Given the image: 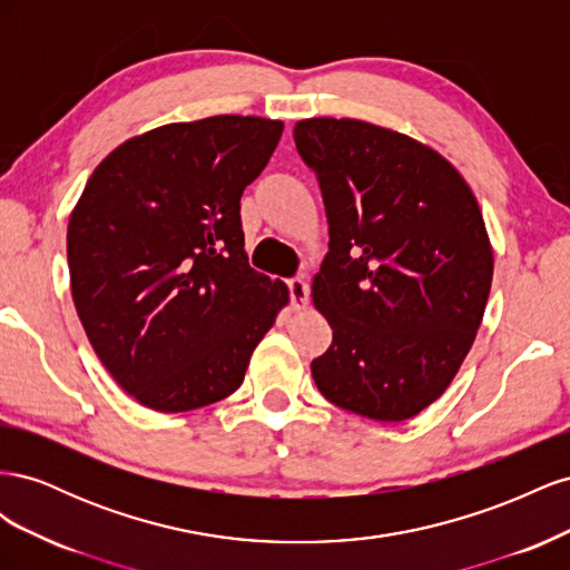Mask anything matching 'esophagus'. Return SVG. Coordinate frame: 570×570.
<instances>
[{
	"label": "esophagus",
	"instance_id": "obj_1",
	"mask_svg": "<svg viewBox=\"0 0 570 570\" xmlns=\"http://www.w3.org/2000/svg\"><path fill=\"white\" fill-rule=\"evenodd\" d=\"M287 287H289V304L295 312H302V308H306L308 304V285L304 278H292L287 281Z\"/></svg>",
	"mask_w": 570,
	"mask_h": 570
}]
</instances>
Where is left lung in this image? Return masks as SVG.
<instances>
[{
    "mask_svg": "<svg viewBox=\"0 0 570 570\" xmlns=\"http://www.w3.org/2000/svg\"><path fill=\"white\" fill-rule=\"evenodd\" d=\"M292 135L331 235L312 285L333 327L316 387L406 421L450 387L485 314L494 256L475 195L433 147L368 120L304 118Z\"/></svg>",
    "mask_w": 570,
    "mask_h": 570,
    "instance_id": "1",
    "label": "left lung"
}]
</instances>
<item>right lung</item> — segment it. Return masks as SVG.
<instances>
[{
	"instance_id": "obj_1",
	"label": "right lung",
	"mask_w": 570,
	"mask_h": 570,
	"mask_svg": "<svg viewBox=\"0 0 570 570\" xmlns=\"http://www.w3.org/2000/svg\"><path fill=\"white\" fill-rule=\"evenodd\" d=\"M283 120L212 116L135 135L101 161L68 218L71 295L95 354L164 413L226 400L289 302L247 264L239 197Z\"/></svg>"
}]
</instances>
